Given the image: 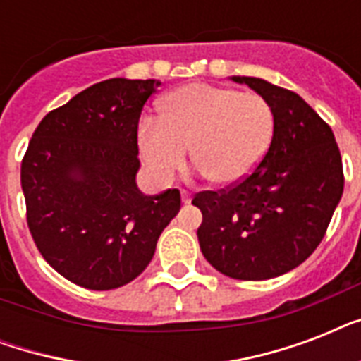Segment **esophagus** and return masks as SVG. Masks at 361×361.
<instances>
[{"label": "esophagus", "mask_w": 361, "mask_h": 361, "mask_svg": "<svg viewBox=\"0 0 361 361\" xmlns=\"http://www.w3.org/2000/svg\"><path fill=\"white\" fill-rule=\"evenodd\" d=\"M192 200L191 197V192H187V191H181V202L183 204H189Z\"/></svg>", "instance_id": "obj_1"}]
</instances>
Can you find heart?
Instances as JSON below:
<instances>
[{
  "mask_svg": "<svg viewBox=\"0 0 361 361\" xmlns=\"http://www.w3.org/2000/svg\"><path fill=\"white\" fill-rule=\"evenodd\" d=\"M271 135L274 114L258 93L192 82L161 99L159 120L142 121L138 147L157 180H170L191 147L204 176L228 187L257 169Z\"/></svg>",
  "mask_w": 361,
  "mask_h": 361,
  "instance_id": "1",
  "label": "heart"
}]
</instances>
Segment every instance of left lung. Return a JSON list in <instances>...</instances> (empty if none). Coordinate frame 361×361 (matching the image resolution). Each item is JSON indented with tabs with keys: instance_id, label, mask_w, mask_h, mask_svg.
Instances as JSON below:
<instances>
[{
	"instance_id": "1",
	"label": "left lung",
	"mask_w": 361,
	"mask_h": 361,
	"mask_svg": "<svg viewBox=\"0 0 361 361\" xmlns=\"http://www.w3.org/2000/svg\"><path fill=\"white\" fill-rule=\"evenodd\" d=\"M268 101L274 136L257 169L238 185L192 198L202 212V255L232 279L262 281L290 271L319 247L341 200L336 136L298 93L255 76H232Z\"/></svg>"
}]
</instances>
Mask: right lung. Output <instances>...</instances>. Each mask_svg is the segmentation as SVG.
<instances>
[{
  "mask_svg": "<svg viewBox=\"0 0 361 361\" xmlns=\"http://www.w3.org/2000/svg\"><path fill=\"white\" fill-rule=\"evenodd\" d=\"M159 86L110 78L87 87L42 118L22 159L37 249L59 275L90 290L138 277L180 212L178 189L147 197L136 185L138 120Z\"/></svg>",
  "mask_w": 361,
  "mask_h": 361,
  "instance_id": "add662e5",
  "label": "right lung"
}]
</instances>
